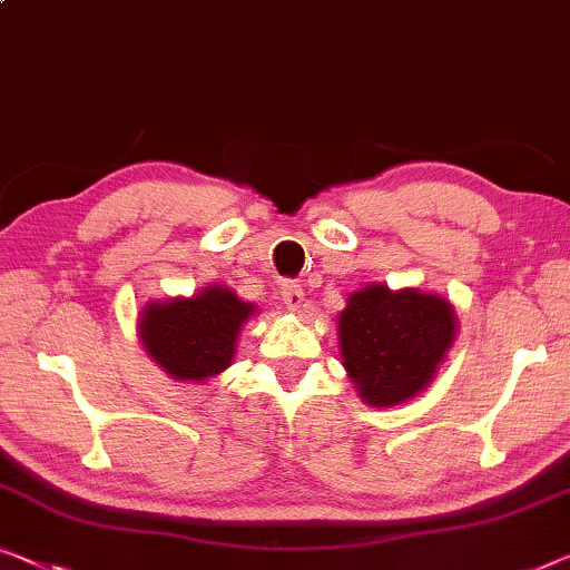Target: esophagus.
Masks as SVG:
<instances>
[{"label": "esophagus", "mask_w": 570, "mask_h": 570, "mask_svg": "<svg viewBox=\"0 0 570 570\" xmlns=\"http://www.w3.org/2000/svg\"><path fill=\"white\" fill-rule=\"evenodd\" d=\"M282 299L286 304V309L299 312L304 307V288L299 284H294V282H286L282 286Z\"/></svg>", "instance_id": "1"}]
</instances>
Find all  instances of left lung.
Listing matches in <instances>:
<instances>
[{
  "label": "left lung",
  "mask_w": 570,
  "mask_h": 570,
  "mask_svg": "<svg viewBox=\"0 0 570 570\" xmlns=\"http://www.w3.org/2000/svg\"><path fill=\"white\" fill-rule=\"evenodd\" d=\"M340 355L361 399L394 406L435 379L455 337L450 302L420 288L368 284L340 312Z\"/></svg>",
  "instance_id": "left-lung-1"
}]
</instances>
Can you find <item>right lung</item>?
I'll list each match as a JSON object with an SVG mask.
<instances>
[{"label": "right lung", "mask_w": 570, "mask_h": 570, "mask_svg": "<svg viewBox=\"0 0 570 570\" xmlns=\"http://www.w3.org/2000/svg\"><path fill=\"white\" fill-rule=\"evenodd\" d=\"M256 312L223 284L199 294L150 302L142 307L138 335L146 353L176 381H207L235 358L240 327Z\"/></svg>", "instance_id": "add662e5"}]
</instances>
